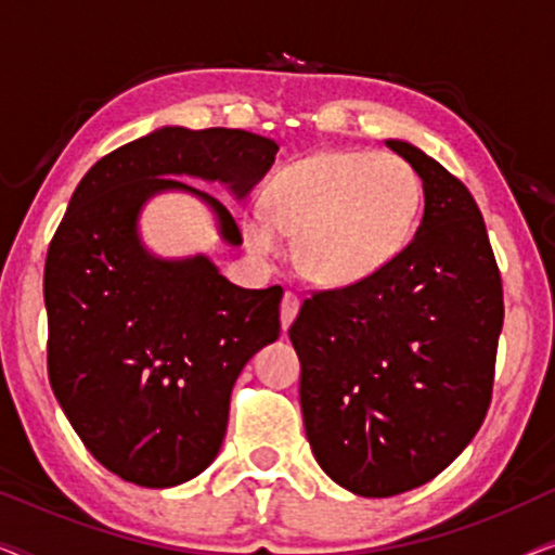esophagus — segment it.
<instances>
[{
	"mask_svg": "<svg viewBox=\"0 0 555 555\" xmlns=\"http://www.w3.org/2000/svg\"><path fill=\"white\" fill-rule=\"evenodd\" d=\"M298 308H300V300L295 298L293 293H285L283 295V306H280V325H283V331L291 328L295 315H298Z\"/></svg>",
	"mask_w": 555,
	"mask_h": 555,
	"instance_id": "1",
	"label": "esophagus"
}]
</instances>
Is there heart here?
<instances>
[{
  "label": "heart",
  "mask_w": 555,
  "mask_h": 555,
  "mask_svg": "<svg viewBox=\"0 0 555 555\" xmlns=\"http://www.w3.org/2000/svg\"><path fill=\"white\" fill-rule=\"evenodd\" d=\"M422 179L406 158L374 151H328L278 169L264 207L242 215L253 255L275 257L295 237V260L318 285L351 287L382 275L412 240Z\"/></svg>",
  "instance_id": "heart-1"
}]
</instances>
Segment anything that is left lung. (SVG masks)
<instances>
[{
    "mask_svg": "<svg viewBox=\"0 0 555 555\" xmlns=\"http://www.w3.org/2000/svg\"><path fill=\"white\" fill-rule=\"evenodd\" d=\"M386 146L420 173V230L382 275L308 298L287 331L310 450L361 498L420 488L473 442L505 315L473 194L414 143Z\"/></svg>",
    "mask_w": 555,
    "mask_h": 555,
    "instance_id": "obj_1",
    "label": "left lung"
}]
</instances>
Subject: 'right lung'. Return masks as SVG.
Masks as SVG:
<instances>
[{"label":"right lung","instance_id":"1","mask_svg":"<svg viewBox=\"0 0 555 555\" xmlns=\"http://www.w3.org/2000/svg\"><path fill=\"white\" fill-rule=\"evenodd\" d=\"M278 143L240 128L164 126L103 156L80 179L44 262L48 371L55 399L105 469L141 488L204 473L222 447L232 386L280 336V285L247 291L209 255L162 257L139 232L158 194L181 192L240 227L217 196L242 202L275 164Z\"/></svg>","mask_w":555,"mask_h":555}]
</instances>
